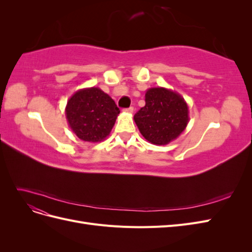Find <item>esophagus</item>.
<instances>
[{"label":"esophagus","mask_w":252,"mask_h":252,"mask_svg":"<svg viewBox=\"0 0 252 252\" xmlns=\"http://www.w3.org/2000/svg\"><path fill=\"white\" fill-rule=\"evenodd\" d=\"M125 112H128V113H132L133 112V107H129V108H126L124 109Z\"/></svg>","instance_id":"34e87169"}]
</instances>
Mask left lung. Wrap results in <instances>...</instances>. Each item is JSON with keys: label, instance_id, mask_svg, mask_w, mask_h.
Instances as JSON below:
<instances>
[{"label": "left lung", "instance_id": "left-lung-1", "mask_svg": "<svg viewBox=\"0 0 252 252\" xmlns=\"http://www.w3.org/2000/svg\"><path fill=\"white\" fill-rule=\"evenodd\" d=\"M145 103L133 119L149 143L167 145L186 129L189 110L180 94L165 87H152L145 94Z\"/></svg>", "mask_w": 252, "mask_h": 252}]
</instances>
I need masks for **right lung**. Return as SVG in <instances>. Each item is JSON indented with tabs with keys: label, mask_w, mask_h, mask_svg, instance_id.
<instances>
[{
	"label": "right lung",
	"mask_w": 252,
	"mask_h": 252,
	"mask_svg": "<svg viewBox=\"0 0 252 252\" xmlns=\"http://www.w3.org/2000/svg\"><path fill=\"white\" fill-rule=\"evenodd\" d=\"M120 109L98 87L83 88L68 100L65 114L68 125L82 141L97 143L109 135Z\"/></svg>",
	"instance_id": "obj_1"
}]
</instances>
